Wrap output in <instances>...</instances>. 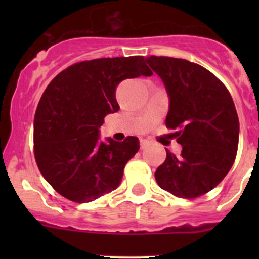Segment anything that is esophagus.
I'll return each mask as SVG.
<instances>
[{"label":"esophagus","mask_w":259,"mask_h":259,"mask_svg":"<svg viewBox=\"0 0 259 259\" xmlns=\"http://www.w3.org/2000/svg\"><path fill=\"white\" fill-rule=\"evenodd\" d=\"M148 145H149L148 140H146V139H140V148L145 149Z\"/></svg>","instance_id":"1"}]
</instances>
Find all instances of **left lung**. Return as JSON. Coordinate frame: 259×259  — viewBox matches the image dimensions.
Masks as SVG:
<instances>
[{
	"mask_svg": "<svg viewBox=\"0 0 259 259\" xmlns=\"http://www.w3.org/2000/svg\"><path fill=\"white\" fill-rule=\"evenodd\" d=\"M146 61L165 85L170 99L165 125L176 130L183 148L179 156L166 150L156 183L179 198L200 197L224 179L236 160L239 120L233 99L200 65L166 56Z\"/></svg>",
	"mask_w": 259,
	"mask_h": 259,
	"instance_id": "8db88e82",
	"label": "left lung"
}]
</instances>
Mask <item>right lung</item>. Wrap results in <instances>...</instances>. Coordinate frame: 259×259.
Returning <instances> with one entry per match:
<instances>
[{
	"mask_svg": "<svg viewBox=\"0 0 259 259\" xmlns=\"http://www.w3.org/2000/svg\"><path fill=\"white\" fill-rule=\"evenodd\" d=\"M142 75H153L144 56L104 57L62 70L44 91L33 122V153L42 177L62 197L89 203L119 187L139 139L103 143L99 127L120 109L115 96L120 81Z\"/></svg>",
	"mask_w": 259,
	"mask_h": 259,
	"instance_id": "obj_1",
	"label": "right lung"
}]
</instances>
